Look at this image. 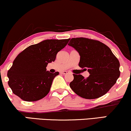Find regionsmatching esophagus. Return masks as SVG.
Returning a JSON list of instances; mask_svg holds the SVG:
<instances>
[{
  "instance_id": "1",
  "label": "esophagus",
  "mask_w": 131,
  "mask_h": 131,
  "mask_svg": "<svg viewBox=\"0 0 131 131\" xmlns=\"http://www.w3.org/2000/svg\"><path fill=\"white\" fill-rule=\"evenodd\" d=\"M61 73L63 74H67V73H68V71H61Z\"/></svg>"
}]
</instances>
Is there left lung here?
Returning <instances> with one entry per match:
<instances>
[{
    "mask_svg": "<svg viewBox=\"0 0 131 131\" xmlns=\"http://www.w3.org/2000/svg\"><path fill=\"white\" fill-rule=\"evenodd\" d=\"M68 45L81 56L79 66L90 73L86 78L74 74L71 89L79 96L89 100L106 94L120 75L119 60L111 49L100 41L83 37L73 38Z\"/></svg>",
    "mask_w": 131,
    "mask_h": 131,
    "instance_id": "left-lung-1",
    "label": "left lung"
}]
</instances>
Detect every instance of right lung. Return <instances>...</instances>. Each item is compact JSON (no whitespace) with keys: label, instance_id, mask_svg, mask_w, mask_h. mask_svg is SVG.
Here are the masks:
<instances>
[{"label":"right lung","instance_id":"right-lung-1","mask_svg":"<svg viewBox=\"0 0 131 131\" xmlns=\"http://www.w3.org/2000/svg\"><path fill=\"white\" fill-rule=\"evenodd\" d=\"M69 40H46L19 53L7 72L8 83L13 93L25 101H37L45 97L53 79L59 74L46 71L47 65L55 61L57 53Z\"/></svg>","mask_w":131,"mask_h":131}]
</instances>
